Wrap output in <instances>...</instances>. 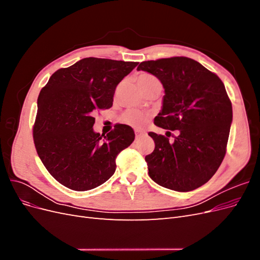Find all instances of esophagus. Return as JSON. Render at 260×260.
<instances>
[{"instance_id": "obj_1", "label": "esophagus", "mask_w": 260, "mask_h": 260, "mask_svg": "<svg viewBox=\"0 0 260 260\" xmlns=\"http://www.w3.org/2000/svg\"><path fill=\"white\" fill-rule=\"evenodd\" d=\"M135 133H136V138H140V137H142V136H145V135H146L145 131L138 130V129L135 131Z\"/></svg>"}]
</instances>
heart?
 Returning <instances> with one entry per match:
<instances>
[{
	"instance_id": "obj_1",
	"label": "heart",
	"mask_w": 260,
	"mask_h": 260,
	"mask_svg": "<svg viewBox=\"0 0 260 260\" xmlns=\"http://www.w3.org/2000/svg\"><path fill=\"white\" fill-rule=\"evenodd\" d=\"M138 82L141 88H145V86L155 83V82H159V80L157 78L151 74L143 73L141 74L138 77ZM147 120V115L143 112L136 111V109H131V111H128L122 116V121L127 124L132 125V127H141L143 125Z\"/></svg>"
}]
</instances>
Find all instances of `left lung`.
Returning <instances> with one entry per match:
<instances>
[{
    "mask_svg": "<svg viewBox=\"0 0 260 260\" xmlns=\"http://www.w3.org/2000/svg\"><path fill=\"white\" fill-rule=\"evenodd\" d=\"M138 70L158 78L165 89L154 123L179 130L172 142L149 132L155 149L145 156L157 184L188 192L205 184L221 165L232 122V104L220 78L199 61L177 56L142 61Z\"/></svg>",
    "mask_w": 260,
    "mask_h": 260,
    "instance_id": "left-lung-1",
    "label": "left lung"
}]
</instances>
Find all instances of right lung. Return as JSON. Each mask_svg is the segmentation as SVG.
Instances as JSON below:
<instances>
[{"mask_svg": "<svg viewBox=\"0 0 260 260\" xmlns=\"http://www.w3.org/2000/svg\"><path fill=\"white\" fill-rule=\"evenodd\" d=\"M137 61L86 57L55 72L38 98L34 141L41 161L60 184L88 191L111 178L116 157L135 140L127 124L106 136L93 131L94 113L113 106L116 86Z\"/></svg>", "mask_w": 260, "mask_h": 260, "instance_id": "right-lung-1", "label": "right lung"}]
</instances>
